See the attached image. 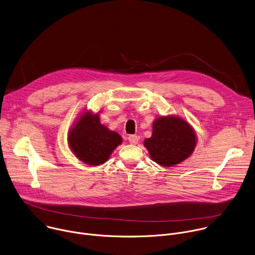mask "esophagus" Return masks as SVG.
Wrapping results in <instances>:
<instances>
[{
	"instance_id": "obj_1",
	"label": "esophagus",
	"mask_w": 255,
	"mask_h": 255,
	"mask_svg": "<svg viewBox=\"0 0 255 255\" xmlns=\"http://www.w3.org/2000/svg\"><path fill=\"white\" fill-rule=\"evenodd\" d=\"M128 140L131 144H137L138 143V136L137 135H129Z\"/></svg>"
}]
</instances>
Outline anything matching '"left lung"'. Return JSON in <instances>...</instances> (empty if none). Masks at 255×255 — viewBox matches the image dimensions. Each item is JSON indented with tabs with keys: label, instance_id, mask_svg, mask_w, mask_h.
Instances as JSON below:
<instances>
[{
	"label": "left lung",
	"instance_id": "obj_1",
	"mask_svg": "<svg viewBox=\"0 0 255 255\" xmlns=\"http://www.w3.org/2000/svg\"><path fill=\"white\" fill-rule=\"evenodd\" d=\"M196 144L194 129L176 116L157 118L152 125V136L144 140L151 159L162 166H171L187 159Z\"/></svg>",
	"mask_w": 255,
	"mask_h": 255
}]
</instances>
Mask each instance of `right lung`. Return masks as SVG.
I'll list each match as a JSON object with an SVG mask.
<instances>
[{"mask_svg": "<svg viewBox=\"0 0 255 255\" xmlns=\"http://www.w3.org/2000/svg\"><path fill=\"white\" fill-rule=\"evenodd\" d=\"M122 143V137L100 122L99 114L85 112L68 134L69 147L75 155L90 165L106 162Z\"/></svg>", "mask_w": 255, "mask_h": 255, "instance_id": "obj_1", "label": "right lung"}]
</instances>
